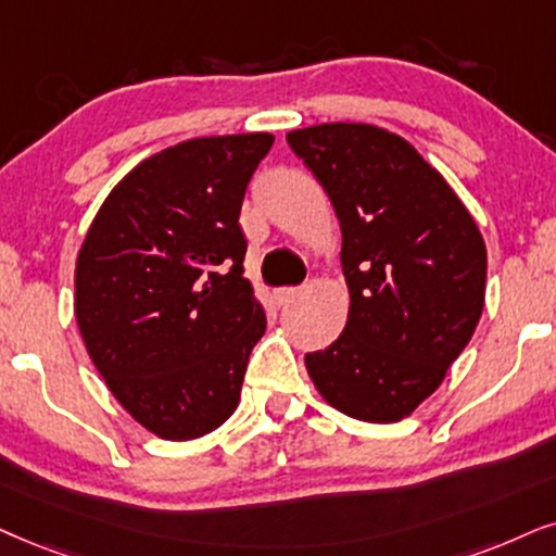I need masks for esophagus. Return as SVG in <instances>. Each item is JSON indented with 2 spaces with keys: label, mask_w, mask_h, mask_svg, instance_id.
I'll list each match as a JSON object with an SVG mask.
<instances>
[{
  "label": "esophagus",
  "mask_w": 556,
  "mask_h": 556,
  "mask_svg": "<svg viewBox=\"0 0 556 556\" xmlns=\"http://www.w3.org/2000/svg\"><path fill=\"white\" fill-rule=\"evenodd\" d=\"M298 294L300 287H279V290H274V300H277V305H290Z\"/></svg>",
  "instance_id": "esophagus-1"
}]
</instances>
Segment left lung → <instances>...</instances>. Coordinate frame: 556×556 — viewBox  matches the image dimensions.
I'll return each instance as SVG.
<instances>
[{
	"label": "left lung",
	"instance_id": "left-lung-1",
	"mask_svg": "<svg viewBox=\"0 0 556 556\" xmlns=\"http://www.w3.org/2000/svg\"><path fill=\"white\" fill-rule=\"evenodd\" d=\"M341 223L349 318L326 351L305 354L328 405L397 424L431 397L472 339L484 307L480 228L420 153L367 123L287 132Z\"/></svg>",
	"mask_w": 556,
	"mask_h": 556
}]
</instances>
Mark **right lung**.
Returning a JSON list of instances; mask_svg holds the SVG:
<instances>
[{
	"label": "right lung",
	"mask_w": 556,
	"mask_h": 556,
	"mask_svg": "<svg viewBox=\"0 0 556 556\" xmlns=\"http://www.w3.org/2000/svg\"><path fill=\"white\" fill-rule=\"evenodd\" d=\"M271 132L192 138L125 174L84 238L74 313L89 359L159 439H200L233 416L266 330L243 277V194Z\"/></svg>",
	"instance_id": "add662e5"
}]
</instances>
